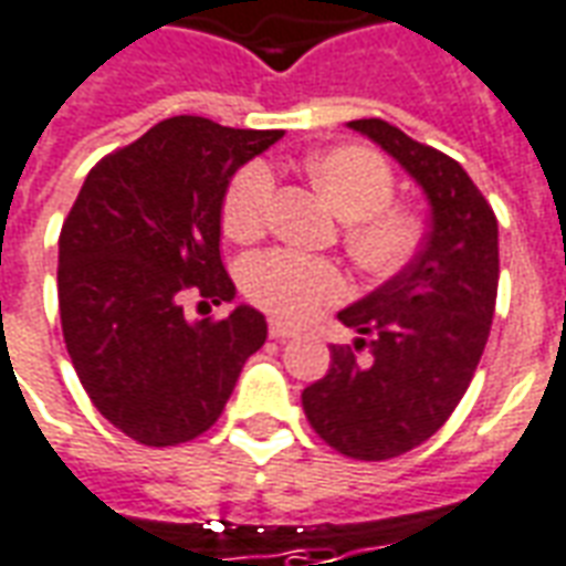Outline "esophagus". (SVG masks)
Returning a JSON list of instances; mask_svg holds the SVG:
<instances>
[{
    "label": "esophagus",
    "mask_w": 566,
    "mask_h": 566,
    "mask_svg": "<svg viewBox=\"0 0 566 566\" xmlns=\"http://www.w3.org/2000/svg\"><path fill=\"white\" fill-rule=\"evenodd\" d=\"M268 334H271L274 340H286V337H292V334H295V328H289L286 323H277V319H271V325H268Z\"/></svg>",
    "instance_id": "1"
}]
</instances>
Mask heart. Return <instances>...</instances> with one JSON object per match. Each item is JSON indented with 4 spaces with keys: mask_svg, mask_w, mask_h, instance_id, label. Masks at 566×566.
I'll return each mask as SVG.
<instances>
[{
    "mask_svg": "<svg viewBox=\"0 0 566 566\" xmlns=\"http://www.w3.org/2000/svg\"><path fill=\"white\" fill-rule=\"evenodd\" d=\"M311 177L344 220L346 247L370 274H391L416 253L422 226L410 210L391 208L395 175L389 163L365 147H334L311 159ZM274 198V171L247 163L222 196V226L234 241L262 234ZM247 298L277 319L301 323L346 295V277L328 259L268 250L247 259L241 271Z\"/></svg>",
    "mask_w": 566,
    "mask_h": 566,
    "instance_id": "1",
    "label": "heart"
}]
</instances>
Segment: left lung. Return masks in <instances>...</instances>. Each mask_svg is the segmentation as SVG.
<instances>
[{"mask_svg": "<svg viewBox=\"0 0 566 566\" xmlns=\"http://www.w3.org/2000/svg\"><path fill=\"white\" fill-rule=\"evenodd\" d=\"M349 129L377 142L422 187L431 226L401 274L337 313L361 337L356 349L332 346V368L301 391V403L340 455L386 461L437 434L468 391L492 332L497 220L452 156L386 119H353ZM361 345L368 363L355 358Z\"/></svg>", "mask_w": 566, "mask_h": 566, "instance_id": "8db88e82", "label": "left lung"}]
</instances>
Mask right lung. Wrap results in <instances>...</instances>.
I'll list each match as a JSON object with an SVG mask.
<instances>
[{
  "instance_id": "add662e5",
  "label": "right lung",
  "mask_w": 566,
  "mask_h": 566,
  "mask_svg": "<svg viewBox=\"0 0 566 566\" xmlns=\"http://www.w3.org/2000/svg\"><path fill=\"white\" fill-rule=\"evenodd\" d=\"M280 129H229L205 117L156 123L86 175L60 232L65 349L98 413L144 447L205 434L265 344V316H184L234 298L220 259L222 196Z\"/></svg>"
}]
</instances>
